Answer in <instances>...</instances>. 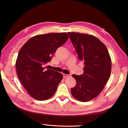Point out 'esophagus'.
<instances>
[{
    "mask_svg": "<svg viewBox=\"0 0 128 128\" xmlns=\"http://www.w3.org/2000/svg\"><path fill=\"white\" fill-rule=\"evenodd\" d=\"M71 76V75L69 74V75H66V74H63V78H69Z\"/></svg>",
    "mask_w": 128,
    "mask_h": 128,
    "instance_id": "esophagus-1",
    "label": "esophagus"
}]
</instances>
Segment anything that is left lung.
<instances>
[{"mask_svg":"<svg viewBox=\"0 0 128 128\" xmlns=\"http://www.w3.org/2000/svg\"><path fill=\"white\" fill-rule=\"evenodd\" d=\"M80 60L84 62L83 74H73L76 81L71 88L74 98L87 102L97 97L104 88L111 72V59L107 47L90 34L68 32Z\"/></svg>","mask_w":128,"mask_h":128,"instance_id":"left-lung-1","label":"left lung"}]
</instances>
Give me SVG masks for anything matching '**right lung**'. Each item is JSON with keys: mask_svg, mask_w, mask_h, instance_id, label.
<instances>
[{"mask_svg": "<svg viewBox=\"0 0 128 128\" xmlns=\"http://www.w3.org/2000/svg\"><path fill=\"white\" fill-rule=\"evenodd\" d=\"M68 38L66 32L37 35L28 40L19 51L16 72L21 83L34 98L46 100L55 94L63 76L44 67Z\"/></svg>", "mask_w": 128, "mask_h": 128, "instance_id": "right-lung-1", "label": "right lung"}]
</instances>
